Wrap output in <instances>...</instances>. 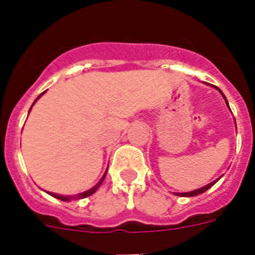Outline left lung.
<instances>
[{
	"mask_svg": "<svg viewBox=\"0 0 255 255\" xmlns=\"http://www.w3.org/2000/svg\"><path fill=\"white\" fill-rule=\"evenodd\" d=\"M216 89H217V91L220 92L221 94H222V97H224V100L226 101L227 106H229V102H227V100H226V97H225V94L222 93V92H221V89H218L217 87H216ZM229 108H230V107H229ZM235 124H236V123H235ZM221 177H222V176H220V177H218L217 180H215V181L209 182V184H207V185L202 186V188H199V189H195V190L186 191V193H173V194H175V195H177V197H195V195H199V194H202V193H204V191H207V190H208V189L211 188V186H213V185H215L216 182H217L218 180L221 179Z\"/></svg>",
	"mask_w": 255,
	"mask_h": 255,
	"instance_id": "1",
	"label": "left lung"
}]
</instances>
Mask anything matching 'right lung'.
I'll use <instances>...</instances> for the list:
<instances>
[{"instance_id": "add662e5", "label": "right lung", "mask_w": 255, "mask_h": 255, "mask_svg": "<svg viewBox=\"0 0 255 255\" xmlns=\"http://www.w3.org/2000/svg\"><path fill=\"white\" fill-rule=\"evenodd\" d=\"M43 93H44V92H43ZM43 93L39 94V96H38V98H40V96H43ZM38 98H37V100H38ZM37 100L34 101V103L37 102ZM34 103H33V105H34ZM31 107H33V106H31ZM31 107H30V110H31ZM29 112H30V111H29ZM107 170H108V167H107ZM107 170H106V172H105V175H103V176H102V179H101L100 181L97 182L96 185L92 186V188H91V189H88V190L83 191V193H79V194H74V195H61V194H56V193H51V191H46V193H48V194L52 195V197L57 198V199L64 200V202H70V200H79V199H83V198H87V197H89V195L94 194V193H96V191L98 190V188H100V186L102 185L103 180H105L106 173H107Z\"/></svg>"}]
</instances>
